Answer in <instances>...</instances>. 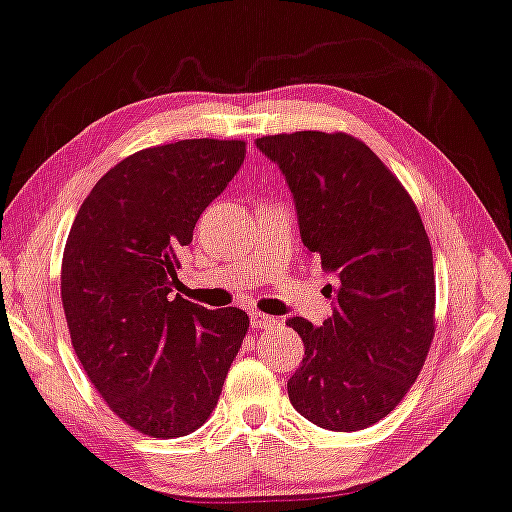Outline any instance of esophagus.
Returning <instances> with one entry per match:
<instances>
[{"label":"esophagus","mask_w":512,"mask_h":512,"mask_svg":"<svg viewBox=\"0 0 512 512\" xmlns=\"http://www.w3.org/2000/svg\"><path fill=\"white\" fill-rule=\"evenodd\" d=\"M250 324H253V329H273V326L280 324V319L253 310V312H250Z\"/></svg>","instance_id":"1"}]
</instances>
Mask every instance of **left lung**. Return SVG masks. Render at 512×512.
Returning <instances> with one entry per match:
<instances>
[{
  "instance_id": "1",
  "label": "left lung",
  "mask_w": 512,
  "mask_h": 512,
  "mask_svg": "<svg viewBox=\"0 0 512 512\" xmlns=\"http://www.w3.org/2000/svg\"><path fill=\"white\" fill-rule=\"evenodd\" d=\"M285 174L301 241L335 276L322 326L292 317L305 356L287 381L303 418L356 432L391 414L434 338V264L421 213L368 144L347 133L259 137Z\"/></svg>"
}]
</instances>
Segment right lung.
I'll return each mask as SVG.
<instances>
[{"mask_svg": "<svg viewBox=\"0 0 512 512\" xmlns=\"http://www.w3.org/2000/svg\"><path fill=\"white\" fill-rule=\"evenodd\" d=\"M243 158V140L209 137L137 151L98 179L68 232L61 303L73 349L105 404L147 437L204 425L248 333L239 308L172 296L181 248Z\"/></svg>", "mask_w": 512, "mask_h": 512, "instance_id": "right-lung-1", "label": "right lung"}]
</instances>
